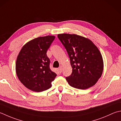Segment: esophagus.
I'll use <instances>...</instances> for the list:
<instances>
[{
	"label": "esophagus",
	"instance_id": "1",
	"mask_svg": "<svg viewBox=\"0 0 121 121\" xmlns=\"http://www.w3.org/2000/svg\"><path fill=\"white\" fill-rule=\"evenodd\" d=\"M62 67H60V68H59L58 69V72H59V73H61V72H62Z\"/></svg>",
	"mask_w": 121,
	"mask_h": 121
}]
</instances>
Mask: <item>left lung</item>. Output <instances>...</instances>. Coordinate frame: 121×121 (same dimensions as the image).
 <instances>
[{
    "instance_id": "8db88e82",
    "label": "left lung",
    "mask_w": 121,
    "mask_h": 121,
    "mask_svg": "<svg viewBox=\"0 0 121 121\" xmlns=\"http://www.w3.org/2000/svg\"><path fill=\"white\" fill-rule=\"evenodd\" d=\"M58 38L70 58L72 72L65 78L70 86L84 90L95 85L103 70L102 56L95 45L74 34H59Z\"/></svg>"
}]
</instances>
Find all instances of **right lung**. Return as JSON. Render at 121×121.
Wrapping results in <instances>:
<instances>
[{"label":"right lung","mask_w":121,"mask_h":121,"mask_svg":"<svg viewBox=\"0 0 121 121\" xmlns=\"http://www.w3.org/2000/svg\"><path fill=\"white\" fill-rule=\"evenodd\" d=\"M55 37L47 35L31 40L21 49L17 56L16 70L19 80L33 91L48 90L56 74L50 68L47 51Z\"/></svg>","instance_id":"obj_1"}]
</instances>
